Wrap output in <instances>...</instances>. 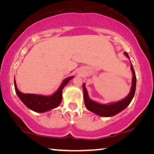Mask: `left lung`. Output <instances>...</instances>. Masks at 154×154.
<instances>
[{
    "instance_id": "left-lung-1",
    "label": "left lung",
    "mask_w": 154,
    "mask_h": 154,
    "mask_svg": "<svg viewBox=\"0 0 154 154\" xmlns=\"http://www.w3.org/2000/svg\"><path fill=\"white\" fill-rule=\"evenodd\" d=\"M124 54L127 57L128 59H130V57L128 55L127 52H124ZM131 66L130 69L132 70V85L130 88V91L127 97L123 98V100L118 101L116 102H110L109 104H100V103L97 102L95 101L92 100L88 96V93L86 89L85 83H83V97H84V102L88 110H89L92 112H93L95 114L100 116L102 117H111L113 116H115L118 113L124 110L130 103L131 102L132 99L134 97V93H135L136 90V75L134 72L133 66H132L131 62H130Z\"/></svg>"
}]
</instances>
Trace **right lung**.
<instances>
[{
    "mask_svg": "<svg viewBox=\"0 0 154 154\" xmlns=\"http://www.w3.org/2000/svg\"><path fill=\"white\" fill-rule=\"evenodd\" d=\"M73 78L70 76L65 79L61 84L57 90L51 95H41L35 94H24L21 92L17 87L15 79L14 80V88L16 93L20 100L29 109L35 112L44 113L60 106L62 100V90L66 84Z\"/></svg>",
    "mask_w": 154,
    "mask_h": 154,
    "instance_id": "obj_1",
    "label": "right lung"
}]
</instances>
